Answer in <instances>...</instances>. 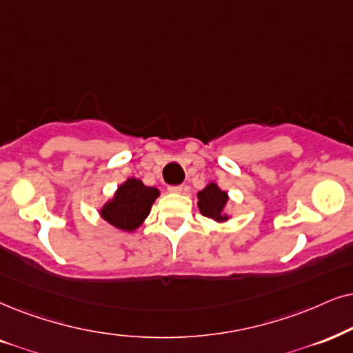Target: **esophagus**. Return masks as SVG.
I'll list each match as a JSON object with an SVG mask.
<instances>
[{"label": "esophagus", "mask_w": 353, "mask_h": 353, "mask_svg": "<svg viewBox=\"0 0 353 353\" xmlns=\"http://www.w3.org/2000/svg\"><path fill=\"white\" fill-rule=\"evenodd\" d=\"M184 189H185L184 185H169L168 187V190L171 192V194H181V192L184 190Z\"/></svg>", "instance_id": "1"}]
</instances>
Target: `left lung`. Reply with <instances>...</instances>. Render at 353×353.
I'll list each match as a JSON object with an SVG mask.
<instances>
[{
  "label": "left lung",
  "instance_id": "left-lung-1",
  "mask_svg": "<svg viewBox=\"0 0 353 353\" xmlns=\"http://www.w3.org/2000/svg\"><path fill=\"white\" fill-rule=\"evenodd\" d=\"M199 210L203 216L212 218L215 221H226L228 215L225 213L226 202H228V194L221 190L215 182H210L203 190L197 194Z\"/></svg>",
  "mask_w": 353,
  "mask_h": 353
}]
</instances>
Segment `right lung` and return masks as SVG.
I'll use <instances>...</instances> for the list:
<instances>
[{
	"label": "right lung",
	"mask_w": 353,
	"mask_h": 353,
	"mask_svg": "<svg viewBox=\"0 0 353 353\" xmlns=\"http://www.w3.org/2000/svg\"><path fill=\"white\" fill-rule=\"evenodd\" d=\"M159 197L156 187L145 185L140 179L130 177L119 185L114 197L101 208V216L115 228L135 231L150 215L151 205Z\"/></svg>",
	"instance_id": "obj_1"
}]
</instances>
